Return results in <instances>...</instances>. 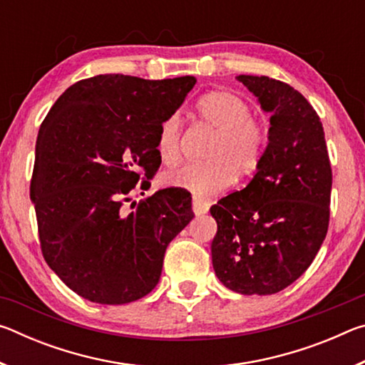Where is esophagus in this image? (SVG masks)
<instances>
[{"mask_svg": "<svg viewBox=\"0 0 365 365\" xmlns=\"http://www.w3.org/2000/svg\"><path fill=\"white\" fill-rule=\"evenodd\" d=\"M209 211V202L200 200V197H193V212L195 215H202Z\"/></svg>", "mask_w": 365, "mask_h": 365, "instance_id": "34e87169", "label": "esophagus"}]
</instances>
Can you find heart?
Segmentation results:
<instances>
[{
  "mask_svg": "<svg viewBox=\"0 0 365 365\" xmlns=\"http://www.w3.org/2000/svg\"><path fill=\"white\" fill-rule=\"evenodd\" d=\"M201 120L215 132L207 151L209 163L185 164L163 175L165 187L188 190L196 196H211L230 187L235 175L245 178L257 169L265 148V128L251 115L242 96L212 91L197 103ZM182 119L169 115L159 125L156 151L160 163L175 164L180 158Z\"/></svg>",
  "mask_w": 365,
  "mask_h": 365,
  "instance_id": "1",
  "label": "heart"
}]
</instances>
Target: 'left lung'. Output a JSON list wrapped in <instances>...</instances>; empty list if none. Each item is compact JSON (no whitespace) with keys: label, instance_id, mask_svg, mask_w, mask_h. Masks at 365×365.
Listing matches in <instances>:
<instances>
[{"label":"left lung","instance_id":"obj_1","mask_svg":"<svg viewBox=\"0 0 365 365\" xmlns=\"http://www.w3.org/2000/svg\"><path fill=\"white\" fill-rule=\"evenodd\" d=\"M265 113L269 143L256 175L211 207L212 267L242 294H274L304 274L330 219L331 168L319 115L298 90L265 76H238Z\"/></svg>","mask_w":365,"mask_h":365}]
</instances>
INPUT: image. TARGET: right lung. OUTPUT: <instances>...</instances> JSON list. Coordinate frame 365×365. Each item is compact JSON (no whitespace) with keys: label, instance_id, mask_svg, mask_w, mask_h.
<instances>
[{"label":"right lung","instance_id":"1","mask_svg":"<svg viewBox=\"0 0 365 365\" xmlns=\"http://www.w3.org/2000/svg\"><path fill=\"white\" fill-rule=\"evenodd\" d=\"M195 77L145 80L104 73L69 86L35 146L32 197L43 257L72 292L127 304L158 285L169 243L195 217L182 188L125 202L156 174L159 125L182 106Z\"/></svg>","mask_w":365,"mask_h":365}]
</instances>
